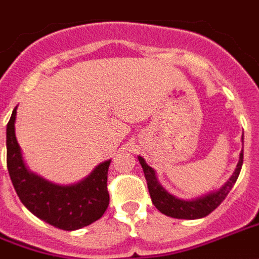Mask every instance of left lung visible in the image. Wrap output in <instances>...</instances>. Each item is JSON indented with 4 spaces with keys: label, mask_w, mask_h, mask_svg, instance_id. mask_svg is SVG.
<instances>
[{
    "label": "left lung",
    "mask_w": 259,
    "mask_h": 259,
    "mask_svg": "<svg viewBox=\"0 0 259 259\" xmlns=\"http://www.w3.org/2000/svg\"><path fill=\"white\" fill-rule=\"evenodd\" d=\"M243 142V137H242ZM143 168L146 182H147V188L150 192L153 205L158 209L162 214L174 217V219H184V220H196L206 217L214 210L215 207L224 201L225 196L228 195L229 191L232 190L233 184L236 183L240 174V169L243 165V150L239 154V162L235 168V172L232 176L228 179V182L224 186L219 188L217 191H211L203 196L195 198V199H180L176 198L172 194H169L161 184H159L155 170L151 166L146 164L143 157H138Z\"/></svg>",
    "instance_id": "8db88e82"
}]
</instances>
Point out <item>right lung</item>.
Returning <instances> with one entry per match:
<instances>
[{
    "label": "right lung",
    "mask_w": 259,
    "mask_h": 259,
    "mask_svg": "<svg viewBox=\"0 0 259 259\" xmlns=\"http://www.w3.org/2000/svg\"><path fill=\"white\" fill-rule=\"evenodd\" d=\"M16 109L7 125V165L21 203L38 219L64 231L80 229L100 220L109 205L106 186L110 159L75 184L61 186L38 176L26 166L17 143Z\"/></svg>",
    "instance_id": "right-lung-1"
}]
</instances>
